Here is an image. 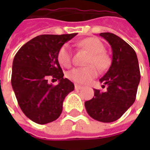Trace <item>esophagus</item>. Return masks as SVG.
<instances>
[{
    "instance_id": "34e87169",
    "label": "esophagus",
    "mask_w": 150,
    "mask_h": 150,
    "mask_svg": "<svg viewBox=\"0 0 150 150\" xmlns=\"http://www.w3.org/2000/svg\"><path fill=\"white\" fill-rule=\"evenodd\" d=\"M75 89H78V90H79V89H82L83 87H82V86H80V85L75 84Z\"/></svg>"
}]
</instances>
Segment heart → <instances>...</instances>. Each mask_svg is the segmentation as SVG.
I'll list each match as a JSON object with an SVG mask.
<instances>
[{
	"label": "heart",
	"mask_w": 150,
	"mask_h": 150,
	"mask_svg": "<svg viewBox=\"0 0 150 150\" xmlns=\"http://www.w3.org/2000/svg\"><path fill=\"white\" fill-rule=\"evenodd\" d=\"M82 47L90 53L88 59V64L90 65L83 68H75L68 72V77L75 82L86 84L98 75V69L105 70L109 67L110 58L104 52V46L100 40L93 37L87 38L80 43ZM59 63L64 67H69L72 61V54L68 45H64L57 54ZM97 67H96V66Z\"/></svg>",
	"instance_id": "1"
}]
</instances>
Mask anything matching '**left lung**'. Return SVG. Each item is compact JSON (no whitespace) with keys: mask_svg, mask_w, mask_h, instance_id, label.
<instances>
[{"mask_svg":"<svg viewBox=\"0 0 150 150\" xmlns=\"http://www.w3.org/2000/svg\"><path fill=\"white\" fill-rule=\"evenodd\" d=\"M100 36L110 43L112 63L100 79L107 91L94 89V97L85 102L87 113L101 122H113L123 115L135 102L140 81L137 55L132 47L119 36L102 33Z\"/></svg>","mask_w":150,"mask_h":150,"instance_id":"1","label":"left lung"}]
</instances>
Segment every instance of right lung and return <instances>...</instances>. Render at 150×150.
Here are the masks:
<instances>
[{
    "label": "right lung",
    "instance_id": "1",
    "mask_svg": "<svg viewBox=\"0 0 150 150\" xmlns=\"http://www.w3.org/2000/svg\"><path fill=\"white\" fill-rule=\"evenodd\" d=\"M76 35H40L15 54L11 86L22 112L36 123L45 125L58 118L65 96L75 89L72 82L64 78L57 54L64 43ZM50 77L58 80L59 84H49Z\"/></svg>",
    "mask_w": 150,
    "mask_h": 150
}]
</instances>
